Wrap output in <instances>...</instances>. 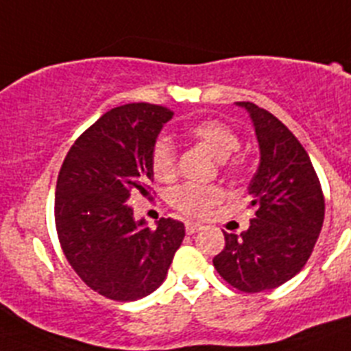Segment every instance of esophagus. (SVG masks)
I'll return each instance as SVG.
<instances>
[{
	"instance_id": "esophagus-1",
	"label": "esophagus",
	"mask_w": 351,
	"mask_h": 351,
	"mask_svg": "<svg viewBox=\"0 0 351 351\" xmlns=\"http://www.w3.org/2000/svg\"><path fill=\"white\" fill-rule=\"evenodd\" d=\"M202 230V225L200 223H195V221H188L186 223V234H195V232Z\"/></svg>"
}]
</instances>
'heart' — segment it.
I'll list each match as a JSON object with an SVG mask.
<instances>
[{"instance_id": "1", "label": "heart", "mask_w": 351, "mask_h": 351, "mask_svg": "<svg viewBox=\"0 0 351 351\" xmlns=\"http://www.w3.org/2000/svg\"><path fill=\"white\" fill-rule=\"evenodd\" d=\"M188 135L193 141L200 142L210 153L219 160L230 156L241 147V138L232 126L219 119H202L197 121L188 128ZM235 167V163H234ZM151 169L154 178L160 181H170L176 178L178 172V154L176 147L167 138H158L151 151ZM223 198V190L214 184H197V182H186L178 186L170 193V204L173 209H178L184 216L200 218L206 216L213 206Z\"/></svg>"}]
</instances>
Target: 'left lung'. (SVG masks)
Instances as JSON below:
<instances>
[{
	"label": "left lung",
	"instance_id": "1",
	"mask_svg": "<svg viewBox=\"0 0 351 351\" xmlns=\"http://www.w3.org/2000/svg\"><path fill=\"white\" fill-rule=\"evenodd\" d=\"M250 112L260 145V165L250 182L255 218L241 235L226 234L214 256L223 280L246 293L272 290L291 280L311 256L325 216L320 181L306 149L276 116L251 101Z\"/></svg>",
	"mask_w": 351,
	"mask_h": 351
}]
</instances>
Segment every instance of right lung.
Segmentation results:
<instances>
[{"mask_svg":"<svg viewBox=\"0 0 351 351\" xmlns=\"http://www.w3.org/2000/svg\"><path fill=\"white\" fill-rule=\"evenodd\" d=\"M172 116L154 104L112 108L77 138L61 165L54 198L60 244L80 280L107 299L153 293L184 239L181 221L161 218L149 228L126 204L137 191L151 197V151Z\"/></svg>","mask_w":351,"mask_h":351,"instance_id":"right-lung-1","label":"right lung"}]
</instances>
